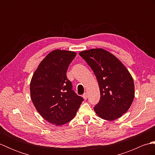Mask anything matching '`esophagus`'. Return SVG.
<instances>
[{
	"label": "esophagus",
	"instance_id": "esophagus-1",
	"mask_svg": "<svg viewBox=\"0 0 155 155\" xmlns=\"http://www.w3.org/2000/svg\"><path fill=\"white\" fill-rule=\"evenodd\" d=\"M83 97L84 98V100H87V97H88L87 93H84L83 94Z\"/></svg>",
	"mask_w": 155,
	"mask_h": 155
}]
</instances>
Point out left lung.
Returning <instances> with one entry per match:
<instances>
[{
    "instance_id": "obj_1",
    "label": "left lung",
    "mask_w": 155,
    "mask_h": 155,
    "mask_svg": "<svg viewBox=\"0 0 155 155\" xmlns=\"http://www.w3.org/2000/svg\"><path fill=\"white\" fill-rule=\"evenodd\" d=\"M79 55L93 71L99 85L101 98L94 107L95 113L107 120L122 117L134 97L130 72L115 56L104 49H90L79 52Z\"/></svg>"
}]
</instances>
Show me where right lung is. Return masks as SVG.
<instances>
[{"instance_id":"add662e5","label":"right lung","mask_w":155,"mask_h":155,"mask_svg":"<svg viewBox=\"0 0 155 155\" xmlns=\"http://www.w3.org/2000/svg\"><path fill=\"white\" fill-rule=\"evenodd\" d=\"M76 55L74 52L58 49L51 52L39 64L31 81V97L36 109L57 126L71 121L83 101L67 77L68 66Z\"/></svg>"}]
</instances>
